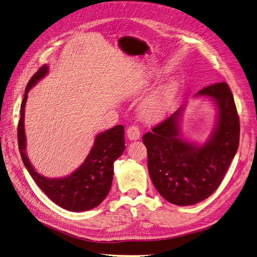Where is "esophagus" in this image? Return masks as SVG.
Returning <instances> with one entry per match:
<instances>
[{
    "mask_svg": "<svg viewBox=\"0 0 257 257\" xmlns=\"http://www.w3.org/2000/svg\"><path fill=\"white\" fill-rule=\"evenodd\" d=\"M126 135L130 141H137V139L141 138V130L136 125L128 126L126 131Z\"/></svg>",
    "mask_w": 257,
    "mask_h": 257,
    "instance_id": "34e87169",
    "label": "esophagus"
}]
</instances>
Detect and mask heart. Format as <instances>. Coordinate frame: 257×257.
<instances>
[{
  "label": "heart",
  "mask_w": 257,
  "mask_h": 257,
  "mask_svg": "<svg viewBox=\"0 0 257 257\" xmlns=\"http://www.w3.org/2000/svg\"><path fill=\"white\" fill-rule=\"evenodd\" d=\"M177 91L178 88L175 82L169 81L160 85L143 105V118L150 122L161 120L172 105L177 95Z\"/></svg>",
  "instance_id": "b5f03b06"
}]
</instances>
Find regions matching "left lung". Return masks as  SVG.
Instances as JSON below:
<instances>
[{"instance_id":"1","label":"left lung","mask_w":257,"mask_h":257,"mask_svg":"<svg viewBox=\"0 0 257 257\" xmlns=\"http://www.w3.org/2000/svg\"><path fill=\"white\" fill-rule=\"evenodd\" d=\"M195 96L211 98L217 108L215 126L205 144L190 143L181 137L184 105L143 137L155 189L177 206L195 205L211 195L221 184L239 146V116L228 84L213 83Z\"/></svg>"}]
</instances>
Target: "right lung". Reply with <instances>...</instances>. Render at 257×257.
Returning <instances> with one entry per match:
<instances>
[{
    "label": "right lung",
    "instance_id": "add662e5",
    "mask_svg": "<svg viewBox=\"0 0 257 257\" xmlns=\"http://www.w3.org/2000/svg\"><path fill=\"white\" fill-rule=\"evenodd\" d=\"M48 65H43L30 79L20 109L18 145L21 159L40 189L54 204L73 212L87 211L97 207L110 191L113 163L124 149V127L116 125L98 134L82 164L74 173L63 178H47L38 174L27 155L25 133V107L30 89L48 74Z\"/></svg>",
    "mask_w": 257,
    "mask_h": 257
}]
</instances>
